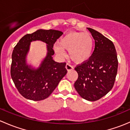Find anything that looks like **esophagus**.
<instances>
[{
	"mask_svg": "<svg viewBox=\"0 0 130 130\" xmlns=\"http://www.w3.org/2000/svg\"><path fill=\"white\" fill-rule=\"evenodd\" d=\"M66 67V69L67 70V71H70V70H72L73 69V67L69 63L66 64V67Z\"/></svg>",
	"mask_w": 130,
	"mask_h": 130,
	"instance_id": "1",
	"label": "esophagus"
}]
</instances>
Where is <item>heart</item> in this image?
<instances>
[{"label":"heart","instance_id":"obj_1","mask_svg":"<svg viewBox=\"0 0 130 130\" xmlns=\"http://www.w3.org/2000/svg\"><path fill=\"white\" fill-rule=\"evenodd\" d=\"M54 46V50L58 55L65 56L63 50H69L70 58L75 63H80L87 61L91 56L94 40L89 32H72L61 37Z\"/></svg>","mask_w":130,"mask_h":130}]
</instances>
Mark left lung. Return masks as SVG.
Segmentation results:
<instances>
[{
    "instance_id": "1",
    "label": "left lung",
    "mask_w": 130,
    "mask_h": 130,
    "mask_svg": "<svg viewBox=\"0 0 130 130\" xmlns=\"http://www.w3.org/2000/svg\"><path fill=\"white\" fill-rule=\"evenodd\" d=\"M87 29L95 40V48L89 60L75 68L78 77L74 87L82 98L95 101L112 89L118 61L113 43L98 31Z\"/></svg>"
}]
</instances>
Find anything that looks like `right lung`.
<instances>
[{"label": "right lung", "mask_w": 130, "mask_h": 130, "mask_svg": "<svg viewBox=\"0 0 130 130\" xmlns=\"http://www.w3.org/2000/svg\"><path fill=\"white\" fill-rule=\"evenodd\" d=\"M63 32L54 29H38L23 36L14 47L12 54L10 75L17 89L23 97L32 101L48 98L67 74L66 63L56 62L52 56L53 44ZM41 40L47 44V56L37 69L28 65L26 57L32 41Z\"/></svg>", "instance_id": "obj_1"}]
</instances>
